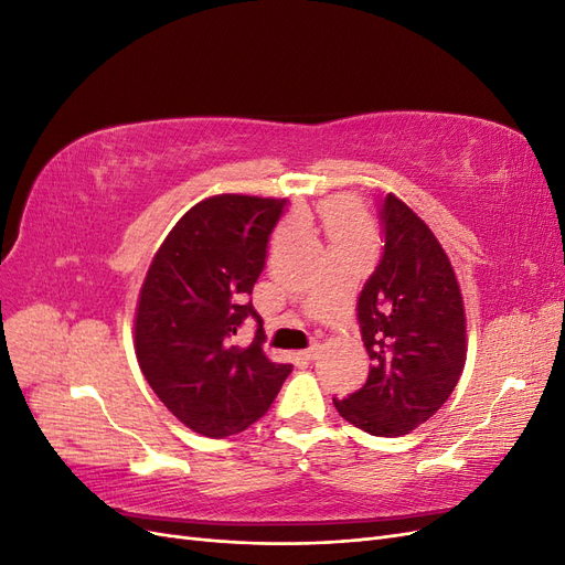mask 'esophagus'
Returning a JSON list of instances; mask_svg holds the SVG:
<instances>
[{"instance_id":"34e87169","label":"esophagus","mask_w":565,"mask_h":565,"mask_svg":"<svg viewBox=\"0 0 565 565\" xmlns=\"http://www.w3.org/2000/svg\"><path fill=\"white\" fill-rule=\"evenodd\" d=\"M318 353H320V347H318V344H313V347H309L306 351H301V355L306 358V361H316Z\"/></svg>"}]
</instances>
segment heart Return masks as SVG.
<instances>
[{
  "label": "heart",
  "instance_id": "heart-1",
  "mask_svg": "<svg viewBox=\"0 0 565 565\" xmlns=\"http://www.w3.org/2000/svg\"><path fill=\"white\" fill-rule=\"evenodd\" d=\"M324 226H328L332 241H355V237H365L363 214L351 200H334L330 207L324 210Z\"/></svg>",
  "mask_w": 565,
  "mask_h": 565
}]
</instances>
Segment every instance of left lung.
I'll list each match as a JSON object with an SVG mask.
<instances>
[{
    "label": "left lung",
    "instance_id": "8db88e82",
    "mask_svg": "<svg viewBox=\"0 0 565 565\" xmlns=\"http://www.w3.org/2000/svg\"><path fill=\"white\" fill-rule=\"evenodd\" d=\"M384 252L358 297L367 382L337 413L372 436H405L450 398L467 361L465 301L431 228L393 193L382 212Z\"/></svg>",
    "mask_w": 565,
    "mask_h": 565
}]
</instances>
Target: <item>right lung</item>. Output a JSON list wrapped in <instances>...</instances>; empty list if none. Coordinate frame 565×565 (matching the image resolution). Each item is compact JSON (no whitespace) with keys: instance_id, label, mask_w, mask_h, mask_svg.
Masks as SVG:
<instances>
[{"instance_id":"add662e5","label":"right lung","mask_w":565,"mask_h":565,"mask_svg":"<svg viewBox=\"0 0 565 565\" xmlns=\"http://www.w3.org/2000/svg\"><path fill=\"white\" fill-rule=\"evenodd\" d=\"M287 200L214 195L169 231L136 303L134 341L143 377L188 429L210 438L245 431L268 413L292 365L264 353V322L247 299ZM257 320L247 350L232 344Z\"/></svg>"}]
</instances>
